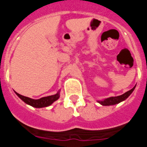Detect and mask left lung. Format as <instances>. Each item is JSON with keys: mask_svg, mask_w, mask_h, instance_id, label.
<instances>
[{"mask_svg": "<svg viewBox=\"0 0 147 147\" xmlns=\"http://www.w3.org/2000/svg\"><path fill=\"white\" fill-rule=\"evenodd\" d=\"M136 85H135V87L133 88H132L131 90H129V91L126 92L124 94L121 95V96H112V97H109V98H105L104 100H102V101H97L99 104H101L103 106H110V105H116V104H119L120 102H123L125 99H127L128 97L130 96L131 93L133 92V90L136 88Z\"/></svg>", "mask_w": 147, "mask_h": 147, "instance_id": "1", "label": "left lung"}]
</instances>
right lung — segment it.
Returning <instances> with one entry per match:
<instances>
[{
	"label": "right lung",
	"mask_w": 147,
	"mask_h": 147,
	"mask_svg": "<svg viewBox=\"0 0 147 147\" xmlns=\"http://www.w3.org/2000/svg\"><path fill=\"white\" fill-rule=\"evenodd\" d=\"M15 93L26 104L31 105L34 107H36V108H41V107L50 106L51 105H52L55 101H57L59 98V90L56 94L52 95V96H49L42 97V98H39V99H33V98L24 96H22V95L18 93L17 92H15Z\"/></svg>",
	"instance_id": "1"
}]
</instances>
